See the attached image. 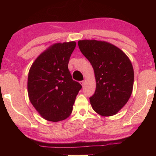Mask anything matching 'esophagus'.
<instances>
[{
    "instance_id": "esophagus-1",
    "label": "esophagus",
    "mask_w": 156,
    "mask_h": 156,
    "mask_svg": "<svg viewBox=\"0 0 156 156\" xmlns=\"http://www.w3.org/2000/svg\"><path fill=\"white\" fill-rule=\"evenodd\" d=\"M80 84L83 87H84V82L83 81V80H82V81H80Z\"/></svg>"
}]
</instances>
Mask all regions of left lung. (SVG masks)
<instances>
[{
	"label": "left lung",
	"mask_w": 156,
	"mask_h": 156,
	"mask_svg": "<svg viewBox=\"0 0 156 156\" xmlns=\"http://www.w3.org/2000/svg\"><path fill=\"white\" fill-rule=\"evenodd\" d=\"M78 44L94 70L96 89L89 98L92 108L103 116L116 114L133 90L134 73L130 60L122 50L107 42L83 40Z\"/></svg>",
	"instance_id": "8db88e82"
}]
</instances>
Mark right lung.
I'll return each instance as SVG.
<instances>
[{
  "label": "right lung",
  "mask_w": 156,
  "mask_h": 156,
  "mask_svg": "<svg viewBox=\"0 0 156 156\" xmlns=\"http://www.w3.org/2000/svg\"><path fill=\"white\" fill-rule=\"evenodd\" d=\"M76 45L73 41L53 44L37 58L29 72L30 100L47 120L58 122L69 117L82 88L68 69Z\"/></svg>",
  "instance_id": "obj_1"
}]
</instances>
